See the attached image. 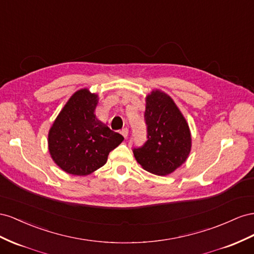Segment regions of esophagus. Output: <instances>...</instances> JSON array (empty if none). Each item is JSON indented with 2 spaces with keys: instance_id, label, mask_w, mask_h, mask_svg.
<instances>
[{
  "instance_id": "1",
  "label": "esophagus",
  "mask_w": 254,
  "mask_h": 254,
  "mask_svg": "<svg viewBox=\"0 0 254 254\" xmlns=\"http://www.w3.org/2000/svg\"><path fill=\"white\" fill-rule=\"evenodd\" d=\"M120 133H121V135L125 137V138H127V134H128V128L127 127H123L121 131H120Z\"/></svg>"
}]
</instances>
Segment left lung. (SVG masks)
<instances>
[{"instance_id": "1", "label": "left lung", "mask_w": 254, "mask_h": 254, "mask_svg": "<svg viewBox=\"0 0 254 254\" xmlns=\"http://www.w3.org/2000/svg\"><path fill=\"white\" fill-rule=\"evenodd\" d=\"M144 120L147 141L133 149L136 161L153 175H170L190 153V127L173 100L157 89L146 98Z\"/></svg>"}]
</instances>
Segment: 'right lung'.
<instances>
[{
  "instance_id": "1",
  "label": "right lung",
  "mask_w": 254,
  "mask_h": 254,
  "mask_svg": "<svg viewBox=\"0 0 254 254\" xmlns=\"http://www.w3.org/2000/svg\"><path fill=\"white\" fill-rule=\"evenodd\" d=\"M98 95L77 90L57 116L48 136L55 164L73 176H87L101 168L108 154L125 139L96 117Z\"/></svg>"
}]
</instances>
